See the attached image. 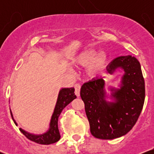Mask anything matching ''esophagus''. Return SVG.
<instances>
[{
    "instance_id": "esophagus-1",
    "label": "esophagus",
    "mask_w": 154,
    "mask_h": 154,
    "mask_svg": "<svg viewBox=\"0 0 154 154\" xmlns=\"http://www.w3.org/2000/svg\"><path fill=\"white\" fill-rule=\"evenodd\" d=\"M74 87H75V89L76 95H77V96H79V91H80V88H81L80 85L78 84V83H77V84H75V85H74Z\"/></svg>"
}]
</instances>
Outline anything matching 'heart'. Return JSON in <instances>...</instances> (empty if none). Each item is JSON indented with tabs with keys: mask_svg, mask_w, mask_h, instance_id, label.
<instances>
[{
	"mask_svg": "<svg viewBox=\"0 0 154 154\" xmlns=\"http://www.w3.org/2000/svg\"><path fill=\"white\" fill-rule=\"evenodd\" d=\"M77 65L87 66L86 73L91 77H101L107 68L109 59L105 53L89 48L80 53L75 60Z\"/></svg>",
	"mask_w": 154,
	"mask_h": 154,
	"instance_id": "heart-1",
	"label": "heart"
}]
</instances>
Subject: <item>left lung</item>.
<instances>
[{
  "label": "left lung",
  "instance_id": "8db88e82",
  "mask_svg": "<svg viewBox=\"0 0 154 154\" xmlns=\"http://www.w3.org/2000/svg\"><path fill=\"white\" fill-rule=\"evenodd\" d=\"M119 67L125 75L120 89L111 90L114 91V102L106 100L105 82L101 77L84 83L81 88L91 132L96 138L112 140L126 135L135 125L143 106L145 82L140 62L134 56H119L111 61L107 72L113 74Z\"/></svg>",
  "mask_w": 154,
  "mask_h": 154
}]
</instances>
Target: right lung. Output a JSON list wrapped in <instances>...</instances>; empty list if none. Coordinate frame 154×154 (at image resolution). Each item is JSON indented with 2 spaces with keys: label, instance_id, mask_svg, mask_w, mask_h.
Instances as JSON below:
<instances>
[{
  "label": "right lung",
  "instance_id": "add662e5",
  "mask_svg": "<svg viewBox=\"0 0 154 154\" xmlns=\"http://www.w3.org/2000/svg\"><path fill=\"white\" fill-rule=\"evenodd\" d=\"M77 97H76L75 94V88H62L60 91L59 96H58L57 102H56V107H55L54 109V112L53 114L52 118H51V120L50 128H49L48 131L45 132V133L43 134V135H35L24 131L22 128H19V130L28 139L33 141V142L37 143L38 144L49 145L57 142L61 138L59 128H58V119H59V116L61 114L63 109L69 103H71L72 100L75 99ZM11 115L12 116L14 122L15 123L16 125H17L15 120L14 119L11 111Z\"/></svg>",
  "mask_w": 154,
  "mask_h": 154
}]
</instances>
